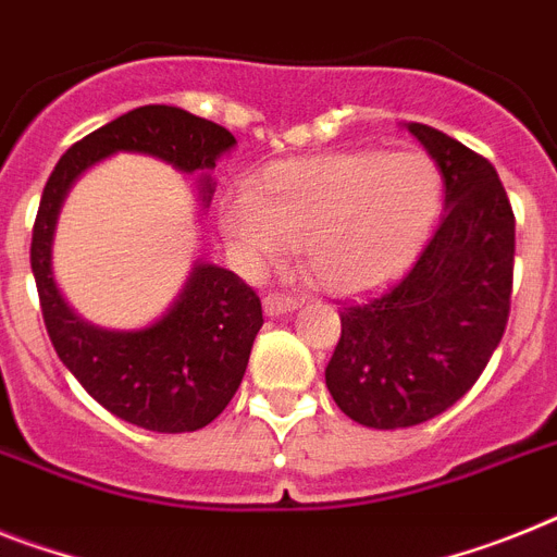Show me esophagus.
Returning <instances> with one entry per match:
<instances>
[{
  "instance_id": "obj_1",
  "label": "esophagus",
  "mask_w": 557,
  "mask_h": 557,
  "mask_svg": "<svg viewBox=\"0 0 557 557\" xmlns=\"http://www.w3.org/2000/svg\"><path fill=\"white\" fill-rule=\"evenodd\" d=\"M300 306V300L297 297H288V294H269L263 300V314L265 317H283L288 314V311H294V308Z\"/></svg>"
}]
</instances>
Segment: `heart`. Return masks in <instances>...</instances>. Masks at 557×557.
Instances as JSON below:
<instances>
[{
    "mask_svg": "<svg viewBox=\"0 0 557 557\" xmlns=\"http://www.w3.org/2000/svg\"><path fill=\"white\" fill-rule=\"evenodd\" d=\"M438 170L422 152H329L274 163L221 207L228 249L265 269L300 246L317 288L354 297L399 274L438 209Z\"/></svg>",
    "mask_w": 557,
    "mask_h": 557,
    "instance_id": "1",
    "label": "heart"
}]
</instances>
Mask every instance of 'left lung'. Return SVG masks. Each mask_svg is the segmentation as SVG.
I'll return each instance as SVG.
<instances>
[{
	"instance_id": "left-lung-1",
	"label": "left lung",
	"mask_w": 557,
	"mask_h": 557,
	"mask_svg": "<svg viewBox=\"0 0 557 557\" xmlns=\"http://www.w3.org/2000/svg\"><path fill=\"white\" fill-rule=\"evenodd\" d=\"M445 181V214L416 263L382 294L339 311L325 385L345 416L399 430L445 413L502 343L516 218L498 172L450 135L405 124Z\"/></svg>"
}]
</instances>
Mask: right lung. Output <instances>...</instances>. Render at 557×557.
Returning <instances> with one entry per match:
<instances>
[{
    "instance_id": "right-lung-1",
    "label": "right lung",
    "mask_w": 557,
    "mask_h": 557,
    "mask_svg": "<svg viewBox=\"0 0 557 557\" xmlns=\"http://www.w3.org/2000/svg\"><path fill=\"white\" fill-rule=\"evenodd\" d=\"M237 147L235 135L181 107L129 110L64 152L41 191L30 269L50 343L84 391L135 428L191 433L221 416L249 366L263 325L260 297L228 269L195 260L184 288L141 329H104L64 300L53 274L59 212L78 177L119 152H135L198 175L200 207L214 195V163Z\"/></svg>"
}]
</instances>
